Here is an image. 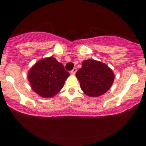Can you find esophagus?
<instances>
[{"instance_id":"esophagus-1","label":"esophagus","mask_w":146,"mask_h":146,"mask_svg":"<svg viewBox=\"0 0 146 146\" xmlns=\"http://www.w3.org/2000/svg\"><path fill=\"white\" fill-rule=\"evenodd\" d=\"M76 72H77V68H74L71 71V74H75V73H76Z\"/></svg>"}]
</instances>
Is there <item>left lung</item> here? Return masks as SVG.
Listing matches in <instances>:
<instances>
[{
	"label": "left lung",
	"instance_id": "1",
	"mask_svg": "<svg viewBox=\"0 0 146 146\" xmlns=\"http://www.w3.org/2000/svg\"><path fill=\"white\" fill-rule=\"evenodd\" d=\"M76 77L81 89L86 95L98 97L110 89L115 79L113 71L101 62L88 59L83 61Z\"/></svg>",
	"mask_w": 146,
	"mask_h": 146
}]
</instances>
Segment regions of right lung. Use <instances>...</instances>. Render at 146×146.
I'll return each mask as SVG.
<instances>
[{
	"mask_svg": "<svg viewBox=\"0 0 146 146\" xmlns=\"http://www.w3.org/2000/svg\"><path fill=\"white\" fill-rule=\"evenodd\" d=\"M69 75L62 64L49 57L39 60L33 65L28 72V80L35 93L47 98L59 93Z\"/></svg>",
	"mask_w": 146,
	"mask_h": 146,
	"instance_id": "right-lung-1",
	"label": "right lung"
}]
</instances>
